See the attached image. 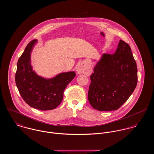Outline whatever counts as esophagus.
Returning <instances> with one entry per match:
<instances>
[{
  "label": "esophagus",
  "instance_id": "esophagus-1",
  "mask_svg": "<svg viewBox=\"0 0 154 154\" xmlns=\"http://www.w3.org/2000/svg\"><path fill=\"white\" fill-rule=\"evenodd\" d=\"M76 71L78 74H87L89 73L88 69L81 64L78 66Z\"/></svg>",
  "mask_w": 154,
  "mask_h": 154
}]
</instances>
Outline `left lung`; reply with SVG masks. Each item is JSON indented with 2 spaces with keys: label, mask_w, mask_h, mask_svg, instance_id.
<instances>
[{
  "label": "left lung",
  "mask_w": 154,
  "mask_h": 154,
  "mask_svg": "<svg viewBox=\"0 0 154 154\" xmlns=\"http://www.w3.org/2000/svg\"><path fill=\"white\" fill-rule=\"evenodd\" d=\"M88 98L98 111L119 109L137 82V69L129 45L120 40L113 54L104 53L91 75Z\"/></svg>",
  "instance_id": "1"
}]
</instances>
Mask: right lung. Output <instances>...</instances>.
Instances as JSON below:
<instances>
[{"label": "right lung", "mask_w": 154, "mask_h": 154, "mask_svg": "<svg viewBox=\"0 0 154 154\" xmlns=\"http://www.w3.org/2000/svg\"><path fill=\"white\" fill-rule=\"evenodd\" d=\"M37 40L29 42L17 63L15 82L24 101L38 110H53L62 102L67 85L75 77V72H63L45 79L38 76L31 65V53Z\"/></svg>", "instance_id": "add662e5"}]
</instances>
